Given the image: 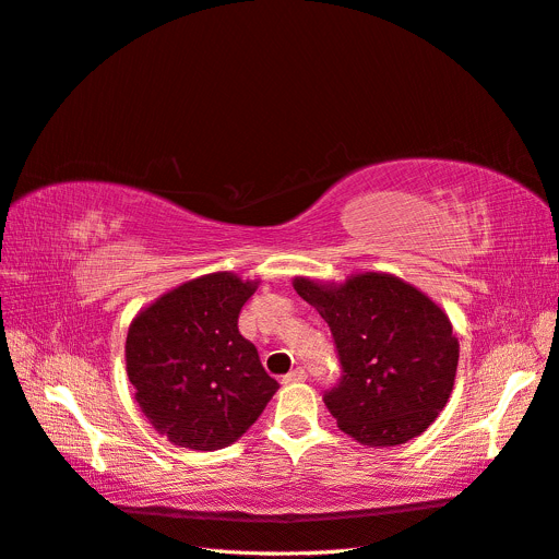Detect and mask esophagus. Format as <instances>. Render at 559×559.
<instances>
[{"instance_id": "obj_1", "label": "esophagus", "mask_w": 559, "mask_h": 559, "mask_svg": "<svg viewBox=\"0 0 559 559\" xmlns=\"http://www.w3.org/2000/svg\"><path fill=\"white\" fill-rule=\"evenodd\" d=\"M305 379H307V372L301 368H295L283 377V384H297V381H305Z\"/></svg>"}]
</instances>
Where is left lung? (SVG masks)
Instances as JSON below:
<instances>
[{
  "label": "left lung",
  "instance_id": "8db88e82",
  "mask_svg": "<svg viewBox=\"0 0 559 559\" xmlns=\"http://www.w3.org/2000/svg\"><path fill=\"white\" fill-rule=\"evenodd\" d=\"M293 285L332 332L342 377L323 401L344 433L374 448L424 433L456 377L459 342L448 313L414 285L374 271L344 285Z\"/></svg>",
  "mask_w": 559,
  "mask_h": 559
}]
</instances>
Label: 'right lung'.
Segmentation results:
<instances>
[{
  "mask_svg": "<svg viewBox=\"0 0 559 559\" xmlns=\"http://www.w3.org/2000/svg\"><path fill=\"white\" fill-rule=\"evenodd\" d=\"M258 283L209 274L140 311L126 337V372L150 424L180 448L236 442L276 393L238 313Z\"/></svg>",
  "mask_w": 559,
  "mask_h": 559,
  "instance_id": "obj_1",
  "label": "right lung"
}]
</instances>
